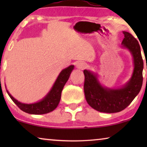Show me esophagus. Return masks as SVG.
Here are the masks:
<instances>
[{"label": "esophagus", "instance_id": "obj_1", "mask_svg": "<svg viewBox=\"0 0 147 147\" xmlns=\"http://www.w3.org/2000/svg\"><path fill=\"white\" fill-rule=\"evenodd\" d=\"M87 67L86 64L85 63H84L83 61H79L76 63V67L80 69H84Z\"/></svg>", "mask_w": 147, "mask_h": 147}]
</instances>
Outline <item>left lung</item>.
I'll list each match as a JSON object with an SVG mask.
<instances>
[{
	"mask_svg": "<svg viewBox=\"0 0 147 147\" xmlns=\"http://www.w3.org/2000/svg\"><path fill=\"white\" fill-rule=\"evenodd\" d=\"M124 38L122 47L128 49L133 57L134 70L132 77L123 87L112 89L103 87L98 81L97 74L84 70L85 76L84 94L88 104L97 111L115 113L122 111L132 102L139 93L142 85L144 67L140 47L137 40L131 34L123 31Z\"/></svg>",
	"mask_w": 147,
	"mask_h": 147,
	"instance_id": "left-lung-1",
	"label": "left lung"
}]
</instances>
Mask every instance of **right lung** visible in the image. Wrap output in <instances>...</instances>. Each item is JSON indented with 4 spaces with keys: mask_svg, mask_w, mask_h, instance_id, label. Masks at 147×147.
<instances>
[{
    "mask_svg": "<svg viewBox=\"0 0 147 147\" xmlns=\"http://www.w3.org/2000/svg\"><path fill=\"white\" fill-rule=\"evenodd\" d=\"M74 65H69L62 70L49 93L39 102L33 104H23L14 98L9 92L7 93L15 104L23 112L31 114H43L53 111L57 108L61 99L62 90L69 79Z\"/></svg>",
    "mask_w": 147,
    "mask_h": 147,
    "instance_id": "add662e5",
    "label": "right lung"
}]
</instances>
